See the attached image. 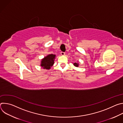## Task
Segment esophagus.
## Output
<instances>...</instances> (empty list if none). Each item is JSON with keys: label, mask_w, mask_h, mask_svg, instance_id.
Here are the masks:
<instances>
[{"label": "esophagus", "mask_w": 123, "mask_h": 123, "mask_svg": "<svg viewBox=\"0 0 123 123\" xmlns=\"http://www.w3.org/2000/svg\"><path fill=\"white\" fill-rule=\"evenodd\" d=\"M61 55H62L64 56V55H65V52H63V51H62V52H61Z\"/></svg>", "instance_id": "34e87169"}]
</instances>
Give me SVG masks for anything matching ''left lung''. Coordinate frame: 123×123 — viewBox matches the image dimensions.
I'll use <instances>...</instances> for the list:
<instances>
[{
    "label": "left lung",
    "instance_id": "8db88e82",
    "mask_svg": "<svg viewBox=\"0 0 123 123\" xmlns=\"http://www.w3.org/2000/svg\"><path fill=\"white\" fill-rule=\"evenodd\" d=\"M74 65L75 66V67H79V63L77 62V63H76V62H75V63H74Z\"/></svg>",
    "mask_w": 123,
    "mask_h": 123
}]
</instances>
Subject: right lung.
I'll return each instance as SVG.
<instances>
[{"instance_id":"add662e5","label":"right lung","mask_w":123,"mask_h":123,"mask_svg":"<svg viewBox=\"0 0 123 123\" xmlns=\"http://www.w3.org/2000/svg\"><path fill=\"white\" fill-rule=\"evenodd\" d=\"M56 55L53 54L48 55L41 59L40 66L43 69H49L55 63Z\"/></svg>"}]
</instances>
